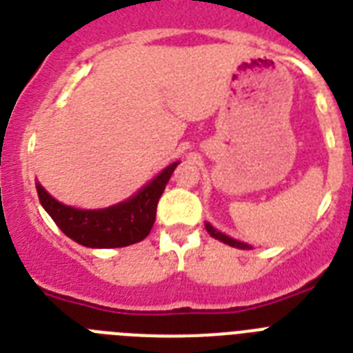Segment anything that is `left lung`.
I'll return each instance as SVG.
<instances>
[{
	"instance_id": "obj_1",
	"label": "left lung",
	"mask_w": 353,
	"mask_h": 353,
	"mask_svg": "<svg viewBox=\"0 0 353 353\" xmlns=\"http://www.w3.org/2000/svg\"><path fill=\"white\" fill-rule=\"evenodd\" d=\"M205 228H207V232H209L210 236L214 237V239L221 241V243H225V245L234 246V248H239V250H250V248H252V246L246 245V243H241V241H237V239H232V237H228V236H225V234H221V232H218L216 228L212 227V225H210V223H205Z\"/></svg>"
}]
</instances>
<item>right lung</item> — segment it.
<instances>
[{"mask_svg": "<svg viewBox=\"0 0 353 353\" xmlns=\"http://www.w3.org/2000/svg\"><path fill=\"white\" fill-rule=\"evenodd\" d=\"M176 165L179 162H173L135 196L107 209H74L57 201L41 183H35V188L42 207L57 227L78 245L87 248H121L139 243L150 234L155 223L157 203Z\"/></svg>", "mask_w": 353, "mask_h": 353, "instance_id": "1", "label": "right lung"}]
</instances>
